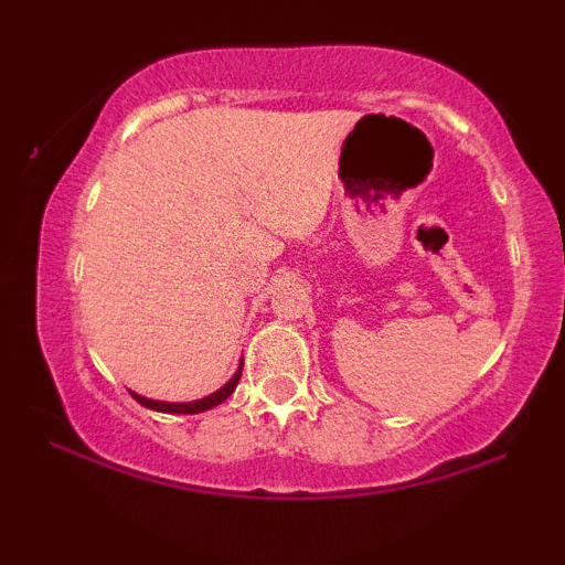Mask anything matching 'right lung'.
Here are the masks:
<instances>
[{
	"mask_svg": "<svg viewBox=\"0 0 565 565\" xmlns=\"http://www.w3.org/2000/svg\"><path fill=\"white\" fill-rule=\"evenodd\" d=\"M242 366H244V361H242V364H238L236 372H233V377L225 382V385L220 387V391L204 395V398H199V401H180V404H174V401H153V398H146V395H138V393H132V398L138 401V404L146 406V408H153V412H164V414H201V412H206V408H215L217 404H223V401L228 398L233 391H236L238 380H242Z\"/></svg>",
	"mask_w": 565,
	"mask_h": 565,
	"instance_id": "add662e5",
	"label": "right lung"
}]
</instances>
